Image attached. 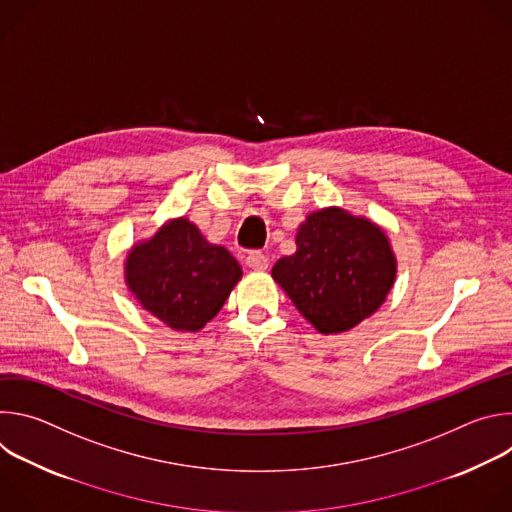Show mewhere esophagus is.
Masks as SVG:
<instances>
[{"label": "esophagus", "instance_id": "obj_1", "mask_svg": "<svg viewBox=\"0 0 512 512\" xmlns=\"http://www.w3.org/2000/svg\"><path fill=\"white\" fill-rule=\"evenodd\" d=\"M245 263H247V267H251L253 271H265V269L269 267L267 255H263V253H259V251L249 253L247 259H245Z\"/></svg>", "mask_w": 512, "mask_h": 512}]
</instances>
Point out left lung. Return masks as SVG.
Instances as JSON below:
<instances>
[{
    "label": "left lung",
    "instance_id": "obj_1",
    "mask_svg": "<svg viewBox=\"0 0 512 512\" xmlns=\"http://www.w3.org/2000/svg\"><path fill=\"white\" fill-rule=\"evenodd\" d=\"M296 245L271 275L318 332H346L381 308L397 261L387 235L369 218L322 208L298 229Z\"/></svg>",
    "mask_w": 512,
    "mask_h": 512
}]
</instances>
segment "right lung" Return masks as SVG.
Here are the masks:
<instances>
[{"mask_svg":"<svg viewBox=\"0 0 512 512\" xmlns=\"http://www.w3.org/2000/svg\"><path fill=\"white\" fill-rule=\"evenodd\" d=\"M243 271L221 245L208 243L188 218H174L125 261L137 302L174 330L196 332L221 310Z\"/></svg>","mask_w":512,"mask_h":512,"instance_id":"add662e5","label":"right lung"}]
</instances>
